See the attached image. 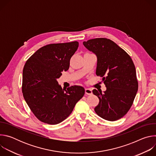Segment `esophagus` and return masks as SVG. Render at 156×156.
Here are the masks:
<instances>
[{"instance_id": "obj_1", "label": "esophagus", "mask_w": 156, "mask_h": 156, "mask_svg": "<svg viewBox=\"0 0 156 156\" xmlns=\"http://www.w3.org/2000/svg\"><path fill=\"white\" fill-rule=\"evenodd\" d=\"M92 93H93V92H92V90H91V89H89V88L85 89V94H86L91 95V94H92Z\"/></svg>"}]
</instances>
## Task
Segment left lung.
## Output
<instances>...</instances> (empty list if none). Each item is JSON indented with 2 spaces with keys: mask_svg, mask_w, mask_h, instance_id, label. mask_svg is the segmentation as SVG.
I'll list each match as a JSON object with an SVG mask.
<instances>
[{
  "mask_svg": "<svg viewBox=\"0 0 156 156\" xmlns=\"http://www.w3.org/2000/svg\"><path fill=\"white\" fill-rule=\"evenodd\" d=\"M83 45L97 56L96 73L102 78L107 87L103 93L93 90L99 99L95 112L106 120H117L128 112L138 91L135 65L130 56L110 39H92L84 41Z\"/></svg>",
  "mask_w": 156,
  "mask_h": 156,
  "instance_id": "1",
  "label": "left lung"
}]
</instances>
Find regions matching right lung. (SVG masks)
I'll return each instance as SVG.
<instances>
[{
	"label": "right lung",
	"mask_w": 156,
	"mask_h": 156,
	"mask_svg": "<svg viewBox=\"0 0 156 156\" xmlns=\"http://www.w3.org/2000/svg\"><path fill=\"white\" fill-rule=\"evenodd\" d=\"M78 45L77 41L48 44L26 62L22 93L32 112L42 122L50 125L62 122L84 94L81 86H72L66 90L57 81L63 71L69 70L70 58Z\"/></svg>",
	"instance_id": "add662e5"
}]
</instances>
